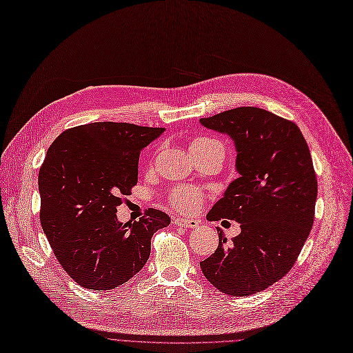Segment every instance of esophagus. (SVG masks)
Returning <instances> with one entry per match:
<instances>
[{
  "label": "esophagus",
  "mask_w": 353,
  "mask_h": 353,
  "mask_svg": "<svg viewBox=\"0 0 353 353\" xmlns=\"http://www.w3.org/2000/svg\"><path fill=\"white\" fill-rule=\"evenodd\" d=\"M174 225L179 227H186V228H196L199 227V221L198 219H186V218H174L173 219Z\"/></svg>",
  "instance_id": "obj_1"
}]
</instances>
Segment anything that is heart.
Masks as SVG:
<instances>
[{
  "instance_id": "1",
  "label": "heart",
  "mask_w": 353,
  "mask_h": 353,
  "mask_svg": "<svg viewBox=\"0 0 353 353\" xmlns=\"http://www.w3.org/2000/svg\"><path fill=\"white\" fill-rule=\"evenodd\" d=\"M190 151L193 155L210 152V151H218L224 155V145L219 141L208 137H199L194 138L190 142ZM172 205L177 210L183 212H193L196 211L202 202V194L199 190L193 189L190 186H181L172 192Z\"/></svg>"
}]
</instances>
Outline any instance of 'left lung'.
<instances>
[{
  "mask_svg": "<svg viewBox=\"0 0 353 353\" xmlns=\"http://www.w3.org/2000/svg\"><path fill=\"white\" fill-rule=\"evenodd\" d=\"M228 135L236 148L232 180L206 219H236L241 232L201 262L221 292L247 296L266 290L291 270L314 223L317 179L301 130L259 108H236L199 119Z\"/></svg>",
  "mask_w": 353,
  "mask_h": 353,
  "instance_id": "left-lung-1",
  "label": "left lung"
}]
</instances>
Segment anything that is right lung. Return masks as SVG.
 <instances>
[{
    "mask_svg": "<svg viewBox=\"0 0 353 353\" xmlns=\"http://www.w3.org/2000/svg\"><path fill=\"white\" fill-rule=\"evenodd\" d=\"M165 128L94 122L62 132L39 172L41 224L58 262L87 290L110 291L145 266L152 234L170 216L122 224L116 215L138 181L139 152Z\"/></svg>",
    "mask_w": 353,
    "mask_h": 353,
    "instance_id": "add662e5",
    "label": "right lung"
}]
</instances>
